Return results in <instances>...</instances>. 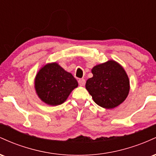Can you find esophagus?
I'll return each mask as SVG.
<instances>
[{"label":"esophagus","mask_w":156,"mask_h":156,"mask_svg":"<svg viewBox=\"0 0 156 156\" xmlns=\"http://www.w3.org/2000/svg\"><path fill=\"white\" fill-rule=\"evenodd\" d=\"M85 79H83V78H80V79L78 80V83H79L80 86H84V84H85Z\"/></svg>","instance_id":"obj_1"}]
</instances>
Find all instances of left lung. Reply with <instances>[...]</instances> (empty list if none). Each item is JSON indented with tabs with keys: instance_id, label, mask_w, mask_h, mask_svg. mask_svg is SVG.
Instances as JSON below:
<instances>
[{
	"instance_id": "1",
	"label": "left lung",
	"mask_w": 156,
	"mask_h": 156,
	"mask_svg": "<svg viewBox=\"0 0 156 156\" xmlns=\"http://www.w3.org/2000/svg\"><path fill=\"white\" fill-rule=\"evenodd\" d=\"M92 73L93 77L87 80L86 89L95 103L110 109L124 102L130 91V81L120 64L109 60L94 66Z\"/></svg>"
}]
</instances>
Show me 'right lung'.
<instances>
[{"mask_svg": "<svg viewBox=\"0 0 156 156\" xmlns=\"http://www.w3.org/2000/svg\"><path fill=\"white\" fill-rule=\"evenodd\" d=\"M78 83L71 73L56 62L47 64L37 73L34 87L37 95L46 104H62Z\"/></svg>", "mask_w": 156, "mask_h": 156, "instance_id": "1", "label": "right lung"}]
</instances>
